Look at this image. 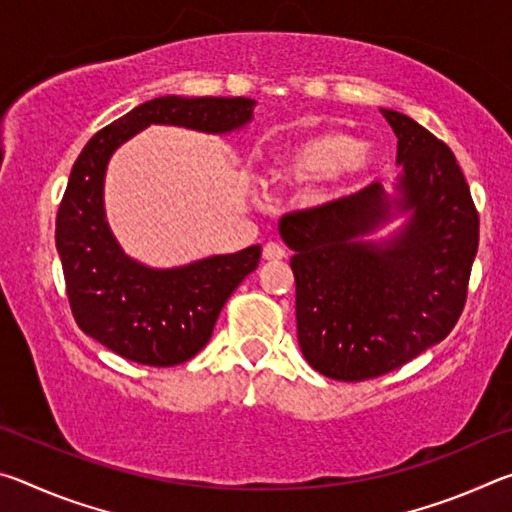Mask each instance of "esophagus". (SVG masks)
Here are the masks:
<instances>
[{"label":"esophagus","mask_w":512,"mask_h":512,"mask_svg":"<svg viewBox=\"0 0 512 512\" xmlns=\"http://www.w3.org/2000/svg\"><path fill=\"white\" fill-rule=\"evenodd\" d=\"M284 255V248L280 244H275V241H268V244L264 246V259H268V262H277V259H282Z\"/></svg>","instance_id":"34e87169"}]
</instances>
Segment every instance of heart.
Wrapping results in <instances>:
<instances>
[{
	"instance_id": "b5f03b06",
	"label": "heart",
	"mask_w": 512,
	"mask_h": 512,
	"mask_svg": "<svg viewBox=\"0 0 512 512\" xmlns=\"http://www.w3.org/2000/svg\"><path fill=\"white\" fill-rule=\"evenodd\" d=\"M379 167V153L345 131H318L291 142L273 155L268 171L287 185L323 178L316 201L343 196L359 187Z\"/></svg>"
}]
</instances>
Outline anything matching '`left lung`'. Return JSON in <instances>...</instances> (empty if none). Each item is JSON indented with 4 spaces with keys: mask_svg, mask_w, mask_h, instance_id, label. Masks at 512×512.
Listing matches in <instances>:
<instances>
[{
    "mask_svg": "<svg viewBox=\"0 0 512 512\" xmlns=\"http://www.w3.org/2000/svg\"><path fill=\"white\" fill-rule=\"evenodd\" d=\"M402 173L341 201L280 219L293 253L298 343L320 375H386L452 332L479 248V214L449 146L402 112L381 108ZM395 218L384 240L367 235Z\"/></svg>",
    "mask_w": 512,
    "mask_h": 512,
    "instance_id": "1",
    "label": "left lung"
}]
</instances>
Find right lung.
<instances>
[{"label": "right lung", "instance_id": "right-lung-1", "mask_svg": "<svg viewBox=\"0 0 512 512\" xmlns=\"http://www.w3.org/2000/svg\"><path fill=\"white\" fill-rule=\"evenodd\" d=\"M255 99L158 97L112 121L76 158L56 216V250L69 307L94 341L144 366H178L210 341L225 300L253 273L262 246L153 268L128 257L112 235L103 185L121 144L151 124L228 135L253 121Z\"/></svg>", "mask_w": 512, "mask_h": 512}]
</instances>
